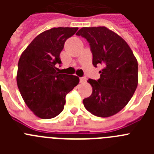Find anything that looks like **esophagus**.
<instances>
[{
    "label": "esophagus",
    "mask_w": 154,
    "mask_h": 154,
    "mask_svg": "<svg viewBox=\"0 0 154 154\" xmlns=\"http://www.w3.org/2000/svg\"><path fill=\"white\" fill-rule=\"evenodd\" d=\"M79 79L81 83H85V82H86V78L85 77H81V78H79Z\"/></svg>",
    "instance_id": "obj_1"
}]
</instances>
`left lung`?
<instances>
[{
  "label": "left lung",
  "instance_id": "1",
  "mask_svg": "<svg viewBox=\"0 0 154 154\" xmlns=\"http://www.w3.org/2000/svg\"><path fill=\"white\" fill-rule=\"evenodd\" d=\"M76 35L89 42L94 66H103L100 79L88 80L92 93L83 99L84 106L99 117L112 116L126 106L137 89V58L126 41L106 27H84Z\"/></svg>",
  "mask_w": 154,
  "mask_h": 154
}]
</instances>
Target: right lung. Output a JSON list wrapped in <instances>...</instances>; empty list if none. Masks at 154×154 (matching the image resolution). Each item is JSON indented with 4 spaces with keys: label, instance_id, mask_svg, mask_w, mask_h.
<instances>
[{
    "label": "right lung",
    "instance_id": "add662e5",
    "mask_svg": "<svg viewBox=\"0 0 154 154\" xmlns=\"http://www.w3.org/2000/svg\"><path fill=\"white\" fill-rule=\"evenodd\" d=\"M78 28H52L35 37L18 61L17 84L27 106L41 119H51L60 114L65 96L79 82L73 75L57 72L55 65L66 39Z\"/></svg>",
    "mask_w": 154,
    "mask_h": 154
}]
</instances>
